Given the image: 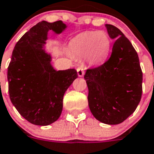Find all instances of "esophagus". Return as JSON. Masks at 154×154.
Instances as JSON below:
<instances>
[{
  "instance_id": "obj_1",
  "label": "esophagus",
  "mask_w": 154,
  "mask_h": 154,
  "mask_svg": "<svg viewBox=\"0 0 154 154\" xmlns=\"http://www.w3.org/2000/svg\"><path fill=\"white\" fill-rule=\"evenodd\" d=\"M77 73H78V75L79 77H83L84 75V69H83V67H79L77 68Z\"/></svg>"
}]
</instances>
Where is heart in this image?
<instances>
[{
	"label": "heart",
	"mask_w": 154,
	"mask_h": 154,
	"mask_svg": "<svg viewBox=\"0 0 154 154\" xmlns=\"http://www.w3.org/2000/svg\"><path fill=\"white\" fill-rule=\"evenodd\" d=\"M68 50L76 57H85L91 64H102L110 56L111 40L104 31H88L72 38Z\"/></svg>",
	"instance_id": "obj_1"
}]
</instances>
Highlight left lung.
<instances>
[{
	"label": "left lung",
	"mask_w": 154,
	"mask_h": 154,
	"mask_svg": "<svg viewBox=\"0 0 154 154\" xmlns=\"http://www.w3.org/2000/svg\"><path fill=\"white\" fill-rule=\"evenodd\" d=\"M114 41L111 56L100 67L84 75L88 87V105L94 117L104 124L122 123L135 111L142 93L139 58L123 33L106 24Z\"/></svg>",
	"instance_id": "8db88e82"
}]
</instances>
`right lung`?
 <instances>
[{"label":"right lung","mask_w":154,"mask_h":154,"mask_svg":"<svg viewBox=\"0 0 154 154\" xmlns=\"http://www.w3.org/2000/svg\"><path fill=\"white\" fill-rule=\"evenodd\" d=\"M62 20L39 22L17 43L8 67V93L17 111L30 123L48 126L60 118L63 98L78 77L75 69L57 71L46 50L49 31L67 29Z\"/></svg>","instance_id":"obj_1"}]
</instances>
